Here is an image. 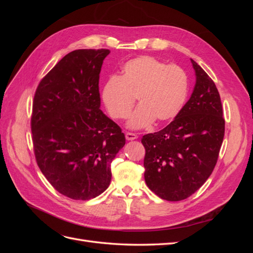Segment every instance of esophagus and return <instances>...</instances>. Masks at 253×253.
<instances>
[{"instance_id": "obj_1", "label": "esophagus", "mask_w": 253, "mask_h": 253, "mask_svg": "<svg viewBox=\"0 0 253 253\" xmlns=\"http://www.w3.org/2000/svg\"><path fill=\"white\" fill-rule=\"evenodd\" d=\"M126 140H135V139L138 138V135L135 134V133L126 132Z\"/></svg>"}]
</instances>
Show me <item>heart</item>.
<instances>
[{
    "label": "heart",
    "instance_id": "b5f03b06",
    "mask_svg": "<svg viewBox=\"0 0 253 253\" xmlns=\"http://www.w3.org/2000/svg\"><path fill=\"white\" fill-rule=\"evenodd\" d=\"M188 76L178 65H167L154 57L128 60L121 75L112 76L101 90V100L113 119L128 117L135 97L139 105L127 122L131 128L166 124L177 116L187 99Z\"/></svg>",
    "mask_w": 253,
    "mask_h": 253
}]
</instances>
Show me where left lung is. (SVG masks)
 <instances>
[{"mask_svg":"<svg viewBox=\"0 0 253 253\" xmlns=\"http://www.w3.org/2000/svg\"><path fill=\"white\" fill-rule=\"evenodd\" d=\"M196 83L188 102L162 131L144 135V179L166 201L186 200L209 178L225 135L215 83L191 59Z\"/></svg>","mask_w":253,"mask_h":253,"instance_id":"obj_1","label":"left lung"}]
</instances>
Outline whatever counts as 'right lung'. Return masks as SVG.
I'll list each match as a JSON object with an SVG mask.
<instances>
[{"instance_id":"1","label":"right lung","mask_w":253,"mask_h":253,"mask_svg":"<svg viewBox=\"0 0 253 253\" xmlns=\"http://www.w3.org/2000/svg\"><path fill=\"white\" fill-rule=\"evenodd\" d=\"M109 49H77L61 59L37 87L32 114L34 152L59 193L87 201L108 189L111 163L125 134L100 110L99 75Z\"/></svg>"}]
</instances>
